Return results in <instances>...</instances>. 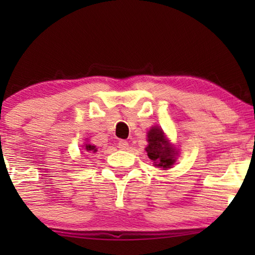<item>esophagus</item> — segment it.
<instances>
[{
    "instance_id": "34e87169",
    "label": "esophagus",
    "mask_w": 255,
    "mask_h": 255,
    "mask_svg": "<svg viewBox=\"0 0 255 255\" xmlns=\"http://www.w3.org/2000/svg\"><path fill=\"white\" fill-rule=\"evenodd\" d=\"M118 148H121V149H128V141H125V140H120V141H118Z\"/></svg>"
}]
</instances>
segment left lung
Listing matches in <instances>:
<instances>
[{
	"instance_id": "obj_1",
	"label": "left lung",
	"mask_w": 255,
	"mask_h": 255,
	"mask_svg": "<svg viewBox=\"0 0 255 255\" xmlns=\"http://www.w3.org/2000/svg\"><path fill=\"white\" fill-rule=\"evenodd\" d=\"M148 146L146 147L148 158L154 161V165L162 168H169L175 159V151L166 140L161 128H152L147 133Z\"/></svg>"
}]
</instances>
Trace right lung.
Returning <instances> with one entry per match:
<instances>
[{"mask_svg":"<svg viewBox=\"0 0 255 255\" xmlns=\"http://www.w3.org/2000/svg\"><path fill=\"white\" fill-rule=\"evenodd\" d=\"M86 149H87V151H88V152H90V151H94V152H95L96 151V148H95V146H93V145H86Z\"/></svg>","mask_w":255,"mask_h":255,"instance_id":"1","label":"right lung"}]
</instances>
